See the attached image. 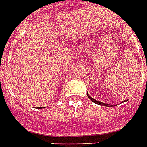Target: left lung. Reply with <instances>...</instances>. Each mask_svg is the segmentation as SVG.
<instances>
[{
	"mask_svg": "<svg viewBox=\"0 0 147 147\" xmlns=\"http://www.w3.org/2000/svg\"><path fill=\"white\" fill-rule=\"evenodd\" d=\"M87 96H88V97L91 100L93 101V103H95V104H99V105H102V106H105V107H111L112 105L111 104H104V103H102V102H100V101H98V100H96L95 99H93L92 98L91 96H90V95H89V93H87Z\"/></svg>",
	"mask_w": 147,
	"mask_h": 147,
	"instance_id": "8db88e82",
	"label": "left lung"
}]
</instances>
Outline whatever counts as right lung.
Listing matches in <instances>:
<instances>
[{"mask_svg":"<svg viewBox=\"0 0 147 147\" xmlns=\"http://www.w3.org/2000/svg\"><path fill=\"white\" fill-rule=\"evenodd\" d=\"M39 108H40V109H41V108H43V107H39Z\"/></svg>","mask_w":147,"mask_h":147,"instance_id":"right-lung-1","label":"right lung"}]
</instances>
